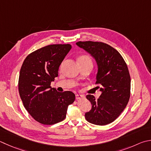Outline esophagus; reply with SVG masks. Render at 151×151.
Segmentation results:
<instances>
[{
    "label": "esophagus",
    "mask_w": 151,
    "mask_h": 151,
    "mask_svg": "<svg viewBox=\"0 0 151 151\" xmlns=\"http://www.w3.org/2000/svg\"><path fill=\"white\" fill-rule=\"evenodd\" d=\"M83 98V96L82 95H81V94H76V100H80V99H81V98Z\"/></svg>",
    "instance_id": "1"
}]
</instances>
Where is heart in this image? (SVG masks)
I'll return each mask as SVG.
<instances>
[{"mask_svg": "<svg viewBox=\"0 0 151 151\" xmlns=\"http://www.w3.org/2000/svg\"><path fill=\"white\" fill-rule=\"evenodd\" d=\"M78 62L79 63H86V64H90L92 65V59L90 58V57L88 55H82L78 59Z\"/></svg>", "mask_w": 151, "mask_h": 151, "instance_id": "b5f03b06", "label": "heart"}]
</instances>
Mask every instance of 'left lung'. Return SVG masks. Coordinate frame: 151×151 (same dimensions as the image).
<instances>
[{"instance_id":"left-lung-1","label":"left lung","mask_w":151,"mask_h":151,"mask_svg":"<svg viewBox=\"0 0 151 151\" xmlns=\"http://www.w3.org/2000/svg\"><path fill=\"white\" fill-rule=\"evenodd\" d=\"M78 47L94 57L98 71L96 84L102 91L96 100L93 95L86 98L92 109L85 114L87 122L97 125L113 122L127 106L131 94V78L127 65L116 49L103 42H78Z\"/></svg>"}]
</instances>
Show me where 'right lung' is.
Wrapping results in <instances>:
<instances>
[{
	"mask_svg": "<svg viewBox=\"0 0 151 151\" xmlns=\"http://www.w3.org/2000/svg\"><path fill=\"white\" fill-rule=\"evenodd\" d=\"M70 49V44L45 46L29 54L22 65L19 94L24 108L42 124L53 125L64 120L68 105L75 100L73 92H59L51 86Z\"/></svg>",
	"mask_w": 151,
	"mask_h": 151,
	"instance_id": "add662e5",
	"label": "right lung"
}]
</instances>
